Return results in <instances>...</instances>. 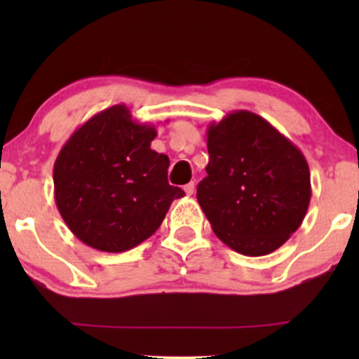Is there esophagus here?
Segmentation results:
<instances>
[{
  "label": "esophagus",
  "instance_id": "esophagus-1",
  "mask_svg": "<svg viewBox=\"0 0 359 359\" xmlns=\"http://www.w3.org/2000/svg\"><path fill=\"white\" fill-rule=\"evenodd\" d=\"M194 188H196V184L193 183V181H191V183H188V184L184 186V193L188 194V196H191V194L194 193Z\"/></svg>",
  "mask_w": 359,
  "mask_h": 359
}]
</instances>
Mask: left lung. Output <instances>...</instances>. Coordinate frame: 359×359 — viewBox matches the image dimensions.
I'll use <instances>...</instances> for the list:
<instances>
[{
  "label": "left lung",
  "mask_w": 359,
  "mask_h": 359,
  "mask_svg": "<svg viewBox=\"0 0 359 359\" xmlns=\"http://www.w3.org/2000/svg\"><path fill=\"white\" fill-rule=\"evenodd\" d=\"M208 151V176L196 196L214 233L247 257H263L286 243L311 203L302 151L250 111L212 122Z\"/></svg>",
  "instance_id": "8db88e82"
}]
</instances>
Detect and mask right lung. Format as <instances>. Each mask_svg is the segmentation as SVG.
Wrapping results in <instances>:
<instances>
[{
	"mask_svg": "<svg viewBox=\"0 0 359 359\" xmlns=\"http://www.w3.org/2000/svg\"><path fill=\"white\" fill-rule=\"evenodd\" d=\"M156 130L129 107L97 112L73 132L53 165L55 203L88 247L121 253L151 237L184 191L168 183L170 158L150 149Z\"/></svg>",
	"mask_w": 359,
	"mask_h": 359,
	"instance_id": "add662e5",
	"label": "right lung"
}]
</instances>
